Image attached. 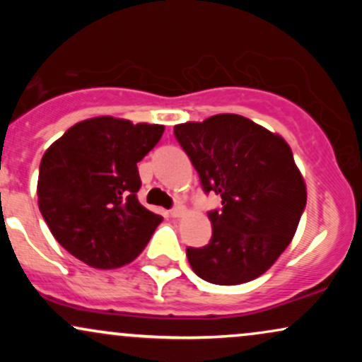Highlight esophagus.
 <instances>
[{
  "instance_id": "34e87169",
  "label": "esophagus",
  "mask_w": 362,
  "mask_h": 362,
  "mask_svg": "<svg viewBox=\"0 0 362 362\" xmlns=\"http://www.w3.org/2000/svg\"><path fill=\"white\" fill-rule=\"evenodd\" d=\"M184 211H185L184 206H182V204H175V206L172 207V209H170V216H172V218H178V216L184 214Z\"/></svg>"
}]
</instances>
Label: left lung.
Returning a JSON list of instances; mask_svg holds the SVG:
<instances>
[{
  "mask_svg": "<svg viewBox=\"0 0 362 362\" xmlns=\"http://www.w3.org/2000/svg\"><path fill=\"white\" fill-rule=\"evenodd\" d=\"M173 134L197 170L204 194L221 195L207 213L213 236L187 247L190 267L211 284L233 286L264 274L293 240L306 187L281 136L236 114L178 124Z\"/></svg>",
  "mask_w": 362,
  "mask_h": 362,
  "instance_id": "left-lung-1",
  "label": "left lung"
}]
</instances>
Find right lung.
<instances>
[{
	"label": "right lung",
	"instance_id": "1",
	"mask_svg": "<svg viewBox=\"0 0 362 362\" xmlns=\"http://www.w3.org/2000/svg\"><path fill=\"white\" fill-rule=\"evenodd\" d=\"M163 131L156 124L95 117L74 124L44 153L40 213L61 247L90 267L134 260L163 219L138 201V163Z\"/></svg>",
	"mask_w": 362,
	"mask_h": 362
}]
</instances>
